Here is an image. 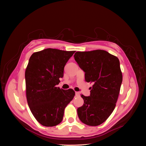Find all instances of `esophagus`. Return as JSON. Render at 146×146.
Instances as JSON below:
<instances>
[{
  "instance_id": "obj_1",
  "label": "esophagus",
  "mask_w": 146,
  "mask_h": 146,
  "mask_svg": "<svg viewBox=\"0 0 146 146\" xmlns=\"http://www.w3.org/2000/svg\"><path fill=\"white\" fill-rule=\"evenodd\" d=\"M75 95L76 96H80V92H76L75 93Z\"/></svg>"
}]
</instances>
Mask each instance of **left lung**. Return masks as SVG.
<instances>
[{
    "instance_id": "left-lung-1",
    "label": "left lung",
    "mask_w": 146,
    "mask_h": 146,
    "mask_svg": "<svg viewBox=\"0 0 146 146\" xmlns=\"http://www.w3.org/2000/svg\"><path fill=\"white\" fill-rule=\"evenodd\" d=\"M74 57L85 72V81L94 84L89 96L81 95L84 104L78 108V117L88 125H99L116 106L122 81L119 59L102 50L77 51Z\"/></svg>"
}]
</instances>
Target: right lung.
I'll return each mask as SVG.
<instances>
[{
    "instance_id": "1",
    "label": "right lung",
    "mask_w": 146,
    "mask_h": 146,
    "mask_svg": "<svg viewBox=\"0 0 146 146\" xmlns=\"http://www.w3.org/2000/svg\"><path fill=\"white\" fill-rule=\"evenodd\" d=\"M74 52L47 48L33 53L29 58L25 70L27 102L35 118L44 126L59 124L65 108L75 95L72 89L56 87L63 77L66 63Z\"/></svg>"
}]
</instances>
